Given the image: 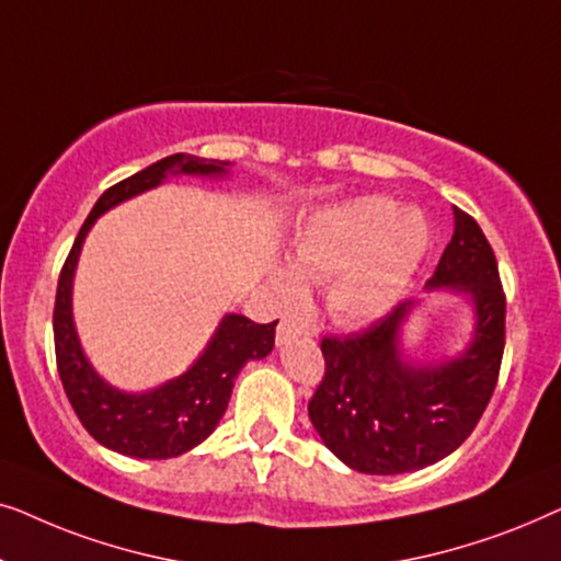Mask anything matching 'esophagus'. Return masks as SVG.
Instances as JSON below:
<instances>
[{
  "label": "esophagus",
  "instance_id": "34e87169",
  "mask_svg": "<svg viewBox=\"0 0 561 561\" xmlns=\"http://www.w3.org/2000/svg\"><path fill=\"white\" fill-rule=\"evenodd\" d=\"M304 334H309V329L301 327V324H296V321L286 319V321H280L278 334H275V342H278V344H286V342L294 340V336H304Z\"/></svg>",
  "mask_w": 561,
  "mask_h": 561
}]
</instances>
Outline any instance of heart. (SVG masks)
<instances>
[{"label":"heart","instance_id":"heart-1","mask_svg":"<svg viewBox=\"0 0 561 561\" xmlns=\"http://www.w3.org/2000/svg\"><path fill=\"white\" fill-rule=\"evenodd\" d=\"M432 248V227L419 209L393 198L357 196L329 206L296 234L290 267L275 265L271 286L283 304L304 301V280L327 284V306L344 324L386 319L411 294Z\"/></svg>","mask_w":561,"mask_h":561}]
</instances>
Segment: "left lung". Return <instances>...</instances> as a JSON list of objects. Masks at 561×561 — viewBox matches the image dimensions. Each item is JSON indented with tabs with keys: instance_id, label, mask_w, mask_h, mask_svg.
<instances>
[{
	"instance_id": "obj_1",
	"label": "left lung",
	"mask_w": 561,
	"mask_h": 561,
	"mask_svg": "<svg viewBox=\"0 0 561 561\" xmlns=\"http://www.w3.org/2000/svg\"><path fill=\"white\" fill-rule=\"evenodd\" d=\"M426 294L462 298L470 332L455 352L419 355L405 344L426 298L405 301L365 332L327 336V375L309 403L319 439L365 474L416 472L472 434L493 396L505 344V296L485 234L455 206V234Z\"/></svg>"
}]
</instances>
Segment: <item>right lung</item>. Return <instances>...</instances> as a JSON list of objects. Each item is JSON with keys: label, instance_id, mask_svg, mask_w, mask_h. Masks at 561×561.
<instances>
[{"label": "right lung", "instance_id": "obj_1", "mask_svg": "<svg viewBox=\"0 0 561 561\" xmlns=\"http://www.w3.org/2000/svg\"><path fill=\"white\" fill-rule=\"evenodd\" d=\"M229 160L196 158L175 152L140 173L106 188L76 237L71 255L58 278L53 336L58 375L83 428L102 447L137 459H171L209 439L225 416L237 375L250 359L273 352L275 324H255L242 313H225L198 357L175 378L148 390H122L91 365L73 319V278L83 242L99 217L129 198L163 186L179 175L225 181L232 175Z\"/></svg>", "mask_w": 561, "mask_h": 561}]
</instances>
